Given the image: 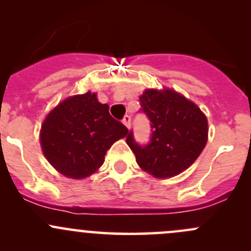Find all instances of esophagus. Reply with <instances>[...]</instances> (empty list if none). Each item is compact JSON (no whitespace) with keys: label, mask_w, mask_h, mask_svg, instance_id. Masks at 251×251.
<instances>
[{"label":"esophagus","mask_w":251,"mask_h":251,"mask_svg":"<svg viewBox=\"0 0 251 251\" xmlns=\"http://www.w3.org/2000/svg\"><path fill=\"white\" fill-rule=\"evenodd\" d=\"M123 123H124V125L126 126V127H130V124H131V118L128 115H125L124 116V119H123Z\"/></svg>","instance_id":"34e87169"}]
</instances>
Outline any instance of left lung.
I'll return each mask as SVG.
<instances>
[{"mask_svg": "<svg viewBox=\"0 0 251 251\" xmlns=\"http://www.w3.org/2000/svg\"><path fill=\"white\" fill-rule=\"evenodd\" d=\"M141 111L151 121V135L141 146L132 130L126 143L142 170L156 178L181 174L201 155L207 141V120L194 103L173 90H146Z\"/></svg>", "mask_w": 251, "mask_h": 251, "instance_id": "left-lung-1", "label": "left lung"}]
</instances>
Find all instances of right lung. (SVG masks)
Masks as SVG:
<instances>
[{
	"label": "right lung",
	"mask_w": 251,
	"mask_h": 251,
	"mask_svg": "<svg viewBox=\"0 0 251 251\" xmlns=\"http://www.w3.org/2000/svg\"><path fill=\"white\" fill-rule=\"evenodd\" d=\"M127 127L100 104L96 93L63 100L41 127V146L50 165L72 178H85L104 163L111 144L125 137Z\"/></svg>",
	"instance_id": "1"
}]
</instances>
